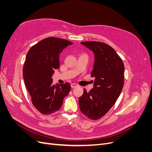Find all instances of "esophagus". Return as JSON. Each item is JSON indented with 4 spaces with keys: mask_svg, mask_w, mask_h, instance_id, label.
<instances>
[{
    "mask_svg": "<svg viewBox=\"0 0 152 152\" xmlns=\"http://www.w3.org/2000/svg\"><path fill=\"white\" fill-rule=\"evenodd\" d=\"M71 86L72 88H75V87L78 86V85H77V84H76V83H72V84H71Z\"/></svg>",
    "mask_w": 152,
    "mask_h": 152,
    "instance_id": "34e87169",
    "label": "esophagus"
}]
</instances>
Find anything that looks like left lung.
Segmentation results:
<instances>
[{"mask_svg": "<svg viewBox=\"0 0 152 152\" xmlns=\"http://www.w3.org/2000/svg\"><path fill=\"white\" fill-rule=\"evenodd\" d=\"M81 44L95 55L91 76L94 87L79 99L81 112L92 120L104 116L112 107L120 95L124 86V66L116 51L109 45L98 41L82 42Z\"/></svg>", "mask_w": 152, "mask_h": 152, "instance_id": "1", "label": "left lung"}]
</instances>
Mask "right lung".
Here are the masks:
<instances>
[{
	"label": "right lung",
	"mask_w": 152,
	"mask_h": 152,
	"mask_svg": "<svg viewBox=\"0 0 152 152\" xmlns=\"http://www.w3.org/2000/svg\"><path fill=\"white\" fill-rule=\"evenodd\" d=\"M71 44L65 39L49 37L32 46L26 55L23 69L24 81L32 103L42 114L58 111L70 91L68 83L53 85L52 77L60 68V53Z\"/></svg>",
	"instance_id": "1"
}]
</instances>
